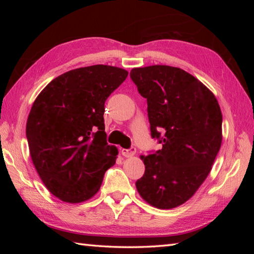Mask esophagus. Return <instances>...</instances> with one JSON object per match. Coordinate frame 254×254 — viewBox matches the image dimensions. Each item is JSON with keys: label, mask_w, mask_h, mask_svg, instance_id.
Returning a JSON list of instances; mask_svg holds the SVG:
<instances>
[{"label": "esophagus", "mask_w": 254, "mask_h": 254, "mask_svg": "<svg viewBox=\"0 0 254 254\" xmlns=\"http://www.w3.org/2000/svg\"><path fill=\"white\" fill-rule=\"evenodd\" d=\"M121 153H122V155L124 156V157H133L134 155H135V153H136V148L135 147H131V148H128V149H122L121 150Z\"/></svg>", "instance_id": "1"}]
</instances>
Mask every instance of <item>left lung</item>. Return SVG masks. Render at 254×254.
I'll return each mask as SVG.
<instances>
[{
  "label": "left lung",
  "instance_id": "8db88e82",
  "mask_svg": "<svg viewBox=\"0 0 254 254\" xmlns=\"http://www.w3.org/2000/svg\"><path fill=\"white\" fill-rule=\"evenodd\" d=\"M130 75L147 99L152 136L163 143L156 153L139 156L145 174L135 183L137 192L154 207L175 208L212 170L223 141L220 107L212 91L182 68L149 65L134 67Z\"/></svg>",
  "mask_w": 254,
  "mask_h": 254
}]
</instances>
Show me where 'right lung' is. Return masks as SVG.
Wrapping results in <instances>:
<instances>
[{
    "instance_id": "1",
    "label": "right lung",
    "mask_w": 254,
    "mask_h": 254,
    "mask_svg": "<svg viewBox=\"0 0 254 254\" xmlns=\"http://www.w3.org/2000/svg\"><path fill=\"white\" fill-rule=\"evenodd\" d=\"M127 75L104 64L71 69L52 79L32 104L26 124L30 157L61 201L93 197L116 164L118 148L106 141L105 101Z\"/></svg>"
}]
</instances>
